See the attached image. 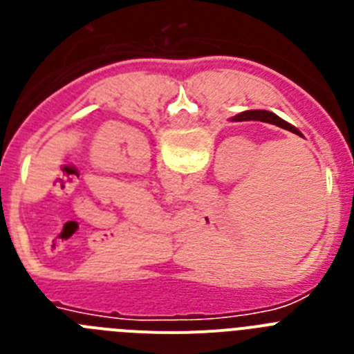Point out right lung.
Masks as SVG:
<instances>
[{
    "mask_svg": "<svg viewBox=\"0 0 354 354\" xmlns=\"http://www.w3.org/2000/svg\"><path fill=\"white\" fill-rule=\"evenodd\" d=\"M232 120L234 122H246V120L268 122V124H273V126L282 127V129H287V131H290V133L301 136V133H299V131L296 129V127L290 126V124H287V122L282 120V118L278 117V115L271 113V111H266V109H250V111H243V113L236 115V117H234Z\"/></svg>",
    "mask_w": 354,
    "mask_h": 354,
    "instance_id": "1",
    "label": "right lung"
}]
</instances>
